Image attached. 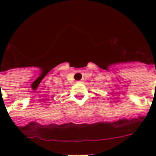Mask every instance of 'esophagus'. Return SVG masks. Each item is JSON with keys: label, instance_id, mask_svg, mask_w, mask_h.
I'll return each mask as SVG.
<instances>
[{"label": "esophagus", "instance_id": "esophagus-1", "mask_svg": "<svg viewBox=\"0 0 156 156\" xmlns=\"http://www.w3.org/2000/svg\"><path fill=\"white\" fill-rule=\"evenodd\" d=\"M78 83H83V80H80V81H78Z\"/></svg>", "mask_w": 156, "mask_h": 156}]
</instances>
